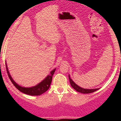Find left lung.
Masks as SVG:
<instances>
[{"label": "left lung", "instance_id": "1", "mask_svg": "<svg viewBox=\"0 0 121 121\" xmlns=\"http://www.w3.org/2000/svg\"><path fill=\"white\" fill-rule=\"evenodd\" d=\"M68 78H69V80H70V82L71 86H72L73 88L76 91H77L79 93H82L84 94H88L95 92V91H96V90H99V88H95V89H87V88H82V87H81L80 86L77 85L75 82H74V81L71 79L70 75H68Z\"/></svg>", "mask_w": 121, "mask_h": 121}]
</instances>
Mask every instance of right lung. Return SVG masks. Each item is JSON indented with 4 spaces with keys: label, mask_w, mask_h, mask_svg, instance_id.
Instances as JSON below:
<instances>
[{
    "label": "right lung",
    "mask_w": 121,
    "mask_h": 121,
    "mask_svg": "<svg viewBox=\"0 0 121 121\" xmlns=\"http://www.w3.org/2000/svg\"><path fill=\"white\" fill-rule=\"evenodd\" d=\"M6 71H7V73H8V77L10 79L11 81L13 84V85L20 91L22 92L23 93L26 94V95H31V96H39V95L44 93L45 91H47L49 89L50 85H51V81H52L53 75L54 74L56 70V68L53 69L52 71H51L50 74H48L47 76L44 79L42 80L41 82H39V84H37V85L33 86H31V87H25V86H22L21 85H19V84H17L16 82L14 81V79L12 78L11 76L10 73H9L6 62Z\"/></svg>",
    "instance_id": "1"
}]
</instances>
